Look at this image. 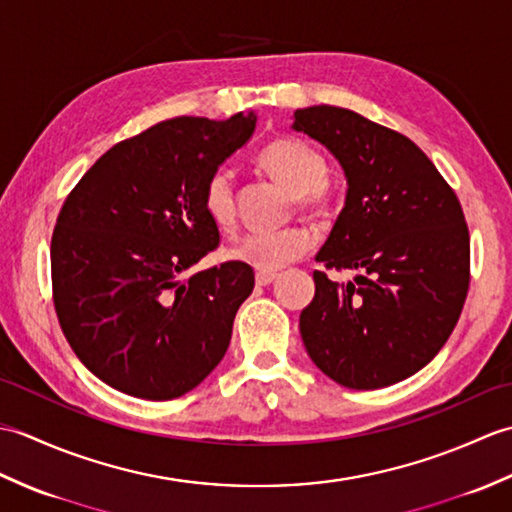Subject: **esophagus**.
Returning a JSON list of instances; mask_svg holds the SVG:
<instances>
[{"label": "esophagus", "mask_w": 512, "mask_h": 512, "mask_svg": "<svg viewBox=\"0 0 512 512\" xmlns=\"http://www.w3.org/2000/svg\"><path fill=\"white\" fill-rule=\"evenodd\" d=\"M277 277H279L277 273H257L255 281H257V286H270Z\"/></svg>", "instance_id": "34e87169"}]
</instances>
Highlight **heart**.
Segmentation results:
<instances>
[{
    "instance_id": "1",
    "label": "heart",
    "mask_w": 512,
    "mask_h": 512,
    "mask_svg": "<svg viewBox=\"0 0 512 512\" xmlns=\"http://www.w3.org/2000/svg\"><path fill=\"white\" fill-rule=\"evenodd\" d=\"M259 165L270 176L284 184L295 195L303 209L321 211L328 195L323 182L328 176V165L321 154L295 138H279L259 151ZM202 204L206 215L220 226L233 228L235 209V173L228 167H217L206 178L202 191ZM314 246L312 231L303 226H288L279 231H253L244 235L235 246L228 248V257L246 264L259 273H277L284 266L297 262L310 253Z\"/></svg>"
}]
</instances>
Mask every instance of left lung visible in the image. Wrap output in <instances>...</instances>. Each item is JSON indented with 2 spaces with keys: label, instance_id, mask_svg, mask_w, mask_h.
<instances>
[{
  "label": "left lung",
  "instance_id": "obj_1",
  "mask_svg": "<svg viewBox=\"0 0 512 512\" xmlns=\"http://www.w3.org/2000/svg\"><path fill=\"white\" fill-rule=\"evenodd\" d=\"M292 129L328 147L347 178L343 211L317 253L347 284L314 270L301 339L325 376L378 389L413 376L447 343L471 281L458 195L424 151L352 110L314 105Z\"/></svg>",
  "mask_w": 512,
  "mask_h": 512
}]
</instances>
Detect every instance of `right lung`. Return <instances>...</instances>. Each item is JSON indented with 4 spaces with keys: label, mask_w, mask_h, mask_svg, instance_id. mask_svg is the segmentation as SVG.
I'll use <instances>...</instances> for the list:
<instances>
[{
    "label": "right lung",
    "mask_w": 512,
    "mask_h": 512,
    "mask_svg": "<svg viewBox=\"0 0 512 512\" xmlns=\"http://www.w3.org/2000/svg\"><path fill=\"white\" fill-rule=\"evenodd\" d=\"M255 123L253 112L162 121L105 151L61 206L50 244L54 310L81 363L123 394L178 398L226 354L253 268L189 270L220 244L202 204L206 178Z\"/></svg>",
    "instance_id": "add662e5"
}]
</instances>
